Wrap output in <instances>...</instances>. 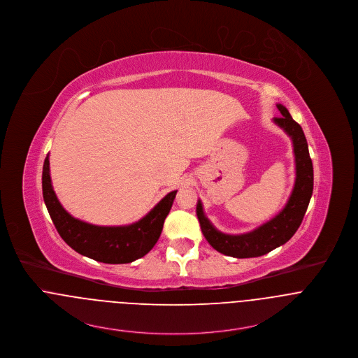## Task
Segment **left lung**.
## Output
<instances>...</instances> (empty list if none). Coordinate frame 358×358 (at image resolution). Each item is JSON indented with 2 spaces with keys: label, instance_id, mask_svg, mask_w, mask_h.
<instances>
[{
  "label": "left lung",
  "instance_id": "1",
  "mask_svg": "<svg viewBox=\"0 0 358 358\" xmlns=\"http://www.w3.org/2000/svg\"><path fill=\"white\" fill-rule=\"evenodd\" d=\"M276 106L282 116L275 117L273 122L292 138L295 157V183L286 206L273 219L250 232L228 235L213 227L203 213L202 202L198 201L196 203V216L203 236L213 249L226 256L236 259L260 257L285 245L301 226L313 193V165L305 134L282 103Z\"/></svg>",
  "mask_w": 358,
  "mask_h": 358
}]
</instances>
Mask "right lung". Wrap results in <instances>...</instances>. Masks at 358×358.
Wrapping results in <instances>:
<instances>
[{
	"instance_id": "right-lung-1",
	"label": "right lung",
	"mask_w": 358,
	"mask_h": 358,
	"mask_svg": "<svg viewBox=\"0 0 358 358\" xmlns=\"http://www.w3.org/2000/svg\"><path fill=\"white\" fill-rule=\"evenodd\" d=\"M43 201L52 222L65 243L89 259L106 264H127L148 255L163 231L176 192H171L141 220L129 226H94L72 217L57 199L52 186L49 156L42 171Z\"/></svg>"
}]
</instances>
